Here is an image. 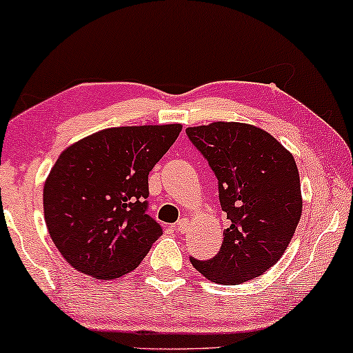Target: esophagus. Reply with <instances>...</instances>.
<instances>
[{
    "label": "esophagus",
    "mask_w": 353,
    "mask_h": 353,
    "mask_svg": "<svg viewBox=\"0 0 353 353\" xmlns=\"http://www.w3.org/2000/svg\"><path fill=\"white\" fill-rule=\"evenodd\" d=\"M188 225H190V221H188V219H180V221L176 222V230L185 233Z\"/></svg>",
    "instance_id": "esophagus-1"
}]
</instances>
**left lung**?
<instances>
[{
  "label": "left lung",
  "mask_w": 353,
  "mask_h": 353,
  "mask_svg": "<svg viewBox=\"0 0 353 353\" xmlns=\"http://www.w3.org/2000/svg\"><path fill=\"white\" fill-rule=\"evenodd\" d=\"M219 180V199L230 219L221 251L209 261L191 259L205 279L238 285L263 276L285 253L301 217L295 159L276 137L235 121L186 128Z\"/></svg>",
  "instance_id": "left-lung-1"
}]
</instances>
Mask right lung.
Instances as JSON below:
<instances>
[{"label":"right lung","instance_id":"1","mask_svg":"<svg viewBox=\"0 0 353 353\" xmlns=\"http://www.w3.org/2000/svg\"><path fill=\"white\" fill-rule=\"evenodd\" d=\"M181 125L107 128L59 154L43 186L50 236L76 271L110 281L139 266L162 227L145 214L149 172Z\"/></svg>","mask_w":353,"mask_h":353}]
</instances>
